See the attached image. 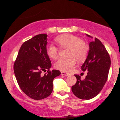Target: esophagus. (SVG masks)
Here are the masks:
<instances>
[{"label": "esophagus", "mask_w": 120, "mask_h": 120, "mask_svg": "<svg viewBox=\"0 0 120 120\" xmlns=\"http://www.w3.org/2000/svg\"><path fill=\"white\" fill-rule=\"evenodd\" d=\"M61 74L63 75H64V76H68L69 75V74L66 73V72H64V71H61Z\"/></svg>", "instance_id": "34e87169"}]
</instances>
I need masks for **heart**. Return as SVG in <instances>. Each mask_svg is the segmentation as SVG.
I'll list each match as a JSON object with an SVG mask.
<instances>
[{
	"label": "heart",
	"instance_id": "1",
	"mask_svg": "<svg viewBox=\"0 0 120 120\" xmlns=\"http://www.w3.org/2000/svg\"><path fill=\"white\" fill-rule=\"evenodd\" d=\"M56 41L61 48H69V58H60L54 63L56 69L65 72H70L75 67V58L79 61L85 58L88 51V46L84 41L78 36L72 34H64L57 37ZM46 52L49 58L56 59L59 49L53 44H48L46 48Z\"/></svg>",
	"mask_w": 120,
	"mask_h": 120
}]
</instances>
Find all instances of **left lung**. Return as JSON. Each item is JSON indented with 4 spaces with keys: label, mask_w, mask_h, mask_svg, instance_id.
Masks as SVG:
<instances>
[{
    "label": "left lung",
    "mask_w": 120,
    "mask_h": 120,
    "mask_svg": "<svg viewBox=\"0 0 120 120\" xmlns=\"http://www.w3.org/2000/svg\"><path fill=\"white\" fill-rule=\"evenodd\" d=\"M110 66V57L107 50L103 43L95 38L89 43L88 56L81 67L83 71H88L87 75L81 80V76L74 75L77 82L72 86L71 89L75 96L84 100L97 96L107 81Z\"/></svg>",
    "instance_id": "1"
}]
</instances>
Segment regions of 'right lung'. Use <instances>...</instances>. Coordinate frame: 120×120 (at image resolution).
Instances as JSON below:
<instances>
[{
	"label": "right lung",
	"instance_id": "right-lung-1",
	"mask_svg": "<svg viewBox=\"0 0 120 120\" xmlns=\"http://www.w3.org/2000/svg\"><path fill=\"white\" fill-rule=\"evenodd\" d=\"M46 34H39L24 42L14 64L17 81L23 92L34 100L48 97L53 91V81L61 72L50 71V59L46 52ZM42 71H47L43 76Z\"/></svg>",
	"mask_w": 120,
	"mask_h": 120
}]
</instances>
